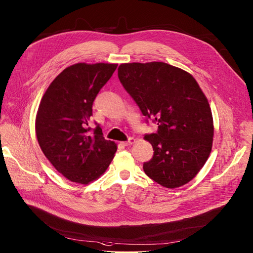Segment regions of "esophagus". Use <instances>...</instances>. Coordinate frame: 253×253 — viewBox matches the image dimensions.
<instances>
[{
  "label": "esophagus",
  "mask_w": 253,
  "mask_h": 253,
  "mask_svg": "<svg viewBox=\"0 0 253 253\" xmlns=\"http://www.w3.org/2000/svg\"><path fill=\"white\" fill-rule=\"evenodd\" d=\"M134 141H135V139H134V138L130 137L127 141H123V142H122V145H123V146H125V147H128V146H130V145H132Z\"/></svg>",
  "instance_id": "1"
}]
</instances>
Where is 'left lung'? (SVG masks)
<instances>
[{
	"mask_svg": "<svg viewBox=\"0 0 253 253\" xmlns=\"http://www.w3.org/2000/svg\"><path fill=\"white\" fill-rule=\"evenodd\" d=\"M118 76L142 115L157 123L146 134L154 150L144 163L148 177L163 187L187 184L204 167L213 144V117L193 76L163 62L125 63Z\"/></svg>",
	"mask_w": 253,
	"mask_h": 253,
	"instance_id": "left-lung-1",
	"label": "left lung"
}]
</instances>
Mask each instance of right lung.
<instances>
[{
  "mask_svg": "<svg viewBox=\"0 0 253 253\" xmlns=\"http://www.w3.org/2000/svg\"><path fill=\"white\" fill-rule=\"evenodd\" d=\"M118 64L78 63L64 69L43 95L36 116L39 146L53 168L71 182L86 185L107 169L117 145L89 126L93 102Z\"/></svg>",
  "mask_w": 253,
  "mask_h": 253,
  "instance_id": "add662e5",
  "label": "right lung"
}]
</instances>
